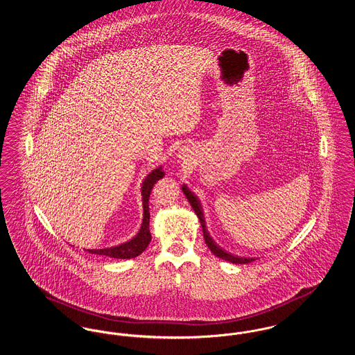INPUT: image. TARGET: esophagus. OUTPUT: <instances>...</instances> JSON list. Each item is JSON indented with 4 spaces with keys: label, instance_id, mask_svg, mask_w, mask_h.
<instances>
[{
    "label": "esophagus",
    "instance_id": "34e87169",
    "mask_svg": "<svg viewBox=\"0 0 355 355\" xmlns=\"http://www.w3.org/2000/svg\"><path fill=\"white\" fill-rule=\"evenodd\" d=\"M178 157H180L181 159H184V161H185L186 157H187V154H186L185 150H181L180 154H178Z\"/></svg>",
    "mask_w": 355,
    "mask_h": 355
}]
</instances>
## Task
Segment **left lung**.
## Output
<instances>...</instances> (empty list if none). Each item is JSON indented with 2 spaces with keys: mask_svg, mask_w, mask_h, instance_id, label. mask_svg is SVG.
I'll return each mask as SVG.
<instances>
[{
  "mask_svg": "<svg viewBox=\"0 0 355 355\" xmlns=\"http://www.w3.org/2000/svg\"><path fill=\"white\" fill-rule=\"evenodd\" d=\"M182 191H184V194L186 196V198H187V201L191 205V207H193V210L196 211V214H197V217H198V220L201 222V226H202V232H203V238H205V242H206V245H207V248L210 249V252L214 254L216 257H218L220 259H225V261H227V262H232V263H249V262H253L255 261L257 258H250V257H239V255H236V254L229 253V252H226L225 249H222L220 245L211 238L210 236V233H209V230H207V226H206V220H205V216H203V209L202 205H201V201L198 200V197L187 187V186L184 184L182 185Z\"/></svg>",
  "mask_w": 355,
  "mask_h": 355,
  "instance_id": "1",
  "label": "left lung"
}]
</instances>
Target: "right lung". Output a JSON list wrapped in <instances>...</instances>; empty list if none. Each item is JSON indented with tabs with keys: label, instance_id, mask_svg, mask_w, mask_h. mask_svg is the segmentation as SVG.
<instances>
[{
	"label": "right lung",
	"instance_id": "add662e5",
	"mask_svg": "<svg viewBox=\"0 0 355 355\" xmlns=\"http://www.w3.org/2000/svg\"><path fill=\"white\" fill-rule=\"evenodd\" d=\"M164 177H165V171L162 169V166H158L157 169L152 170L142 181L141 196H142L144 217H142V223H141V227H139L137 236L123 243H119L117 246H110V248H103V249H84L85 252L90 254H98V255H106V257L117 258V259H130V258H135L142 253L152 241V234L149 230V222H150L149 197H150L154 184Z\"/></svg>",
	"mask_w": 355,
	"mask_h": 355
}]
</instances>
